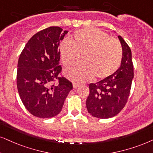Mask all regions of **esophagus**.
<instances>
[{
	"mask_svg": "<svg viewBox=\"0 0 153 153\" xmlns=\"http://www.w3.org/2000/svg\"><path fill=\"white\" fill-rule=\"evenodd\" d=\"M73 88H77L79 85H80V84H79L78 82H73Z\"/></svg>",
	"mask_w": 153,
	"mask_h": 153,
	"instance_id": "esophagus-1",
	"label": "esophagus"
}]
</instances>
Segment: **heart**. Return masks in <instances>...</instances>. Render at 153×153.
<instances>
[{
  "label": "heart",
  "instance_id": "1",
  "mask_svg": "<svg viewBox=\"0 0 153 153\" xmlns=\"http://www.w3.org/2000/svg\"><path fill=\"white\" fill-rule=\"evenodd\" d=\"M59 51L61 61L67 67L77 64L82 56L84 63L65 71L69 78L77 81L89 80L94 75L98 79L109 78L118 70L123 57L119 40L94 28L76 31L72 42L60 44Z\"/></svg>",
  "mask_w": 153,
  "mask_h": 153
}]
</instances>
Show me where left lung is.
Listing matches in <instances>:
<instances>
[{
    "label": "left lung",
    "mask_w": 153,
    "mask_h": 153,
    "mask_svg": "<svg viewBox=\"0 0 153 153\" xmlns=\"http://www.w3.org/2000/svg\"><path fill=\"white\" fill-rule=\"evenodd\" d=\"M118 37L123 49L121 66L109 78L89 85L87 109L91 115L100 119H108L118 114L125 107L130 94L133 78L131 50L121 36Z\"/></svg>",
    "instance_id": "1"
}]
</instances>
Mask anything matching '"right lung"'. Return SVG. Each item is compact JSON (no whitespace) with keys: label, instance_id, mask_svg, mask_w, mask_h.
Segmentation results:
<instances>
[{"label":"right lung","instance_id":"obj_1","mask_svg":"<svg viewBox=\"0 0 153 153\" xmlns=\"http://www.w3.org/2000/svg\"><path fill=\"white\" fill-rule=\"evenodd\" d=\"M68 32L59 27L40 31L30 38L19 57L17 90L25 108L34 117L47 119L59 114L73 89L59 65L60 42Z\"/></svg>","mask_w":153,"mask_h":153}]
</instances>
